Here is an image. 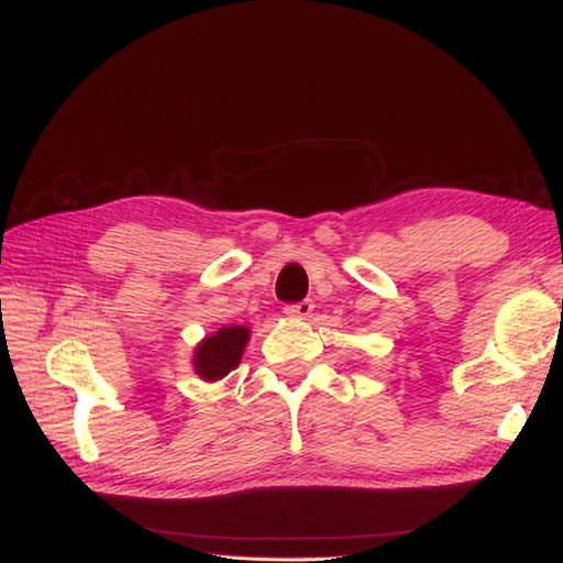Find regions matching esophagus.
Returning a JSON list of instances; mask_svg holds the SVG:
<instances>
[{
	"instance_id": "1",
	"label": "esophagus",
	"mask_w": 563,
	"mask_h": 563,
	"mask_svg": "<svg viewBox=\"0 0 563 563\" xmlns=\"http://www.w3.org/2000/svg\"><path fill=\"white\" fill-rule=\"evenodd\" d=\"M313 311V299H301L297 303H287L285 306V313L292 316V318H308Z\"/></svg>"
}]
</instances>
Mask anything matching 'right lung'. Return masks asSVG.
<instances>
[{
	"mask_svg": "<svg viewBox=\"0 0 563 563\" xmlns=\"http://www.w3.org/2000/svg\"><path fill=\"white\" fill-rule=\"evenodd\" d=\"M247 336L250 330L243 328V324H231V328H222L217 334L208 336L194 355V367L198 376H203L206 380H217L239 367Z\"/></svg>",
	"mask_w": 563,
	"mask_h": 563,
	"instance_id": "obj_1",
	"label": "right lung"
}]
</instances>
